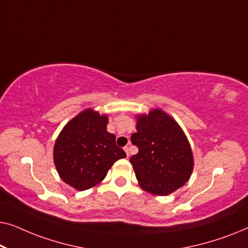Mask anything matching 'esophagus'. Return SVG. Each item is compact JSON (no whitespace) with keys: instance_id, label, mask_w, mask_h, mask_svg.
Listing matches in <instances>:
<instances>
[{"instance_id":"34e87169","label":"esophagus","mask_w":248,"mask_h":248,"mask_svg":"<svg viewBox=\"0 0 248 248\" xmlns=\"http://www.w3.org/2000/svg\"><path fill=\"white\" fill-rule=\"evenodd\" d=\"M124 151L126 152V155L128 157V155H130V150H128V147H124Z\"/></svg>"}]
</instances>
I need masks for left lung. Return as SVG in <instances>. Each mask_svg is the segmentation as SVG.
<instances>
[{"mask_svg":"<svg viewBox=\"0 0 248 248\" xmlns=\"http://www.w3.org/2000/svg\"><path fill=\"white\" fill-rule=\"evenodd\" d=\"M131 141L139 148L132 155L139 185L150 194L165 196L185 185L194 167L191 144L177 122L160 108L137 115Z\"/></svg>","mask_w":248,"mask_h":248,"instance_id":"obj_1","label":"left lung"}]
</instances>
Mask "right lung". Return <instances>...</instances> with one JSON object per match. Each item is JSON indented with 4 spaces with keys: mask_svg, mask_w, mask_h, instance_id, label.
I'll return each mask as SVG.
<instances>
[{
    "mask_svg": "<svg viewBox=\"0 0 248 248\" xmlns=\"http://www.w3.org/2000/svg\"><path fill=\"white\" fill-rule=\"evenodd\" d=\"M108 116L87 108L73 117L57 137L53 159L60 177L77 191L94 187L111 166L126 154L107 131Z\"/></svg>",
    "mask_w": 248,
    "mask_h": 248,
    "instance_id": "add662e5",
    "label": "right lung"
}]
</instances>
